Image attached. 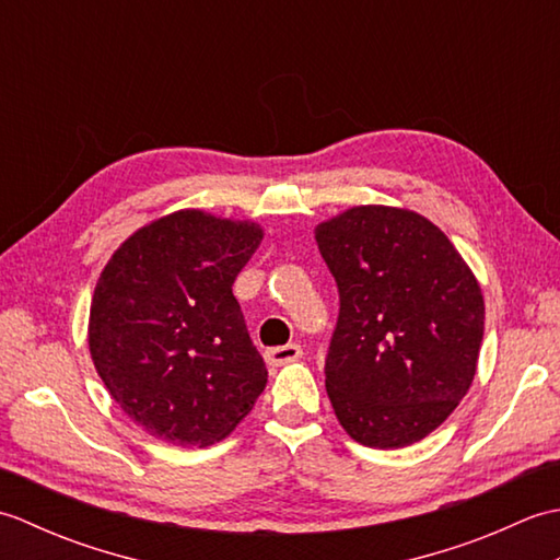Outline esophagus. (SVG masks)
<instances>
[{
  "label": "esophagus",
  "instance_id": "obj_1",
  "mask_svg": "<svg viewBox=\"0 0 560 560\" xmlns=\"http://www.w3.org/2000/svg\"><path fill=\"white\" fill-rule=\"evenodd\" d=\"M301 355H303V349L299 347V343H287V347L267 349V351H265V361H267L269 365H287V363L299 361Z\"/></svg>",
  "mask_w": 560,
  "mask_h": 560
}]
</instances>
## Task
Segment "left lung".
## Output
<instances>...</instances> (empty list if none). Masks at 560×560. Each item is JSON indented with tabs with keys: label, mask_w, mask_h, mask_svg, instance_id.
Masks as SVG:
<instances>
[{
	"label": "left lung",
	"mask_w": 560,
	"mask_h": 560,
	"mask_svg": "<svg viewBox=\"0 0 560 560\" xmlns=\"http://www.w3.org/2000/svg\"><path fill=\"white\" fill-rule=\"evenodd\" d=\"M339 287L325 385L355 443H419L477 375L481 287L435 223L409 209L351 207L315 229Z\"/></svg>",
	"instance_id": "1"
}]
</instances>
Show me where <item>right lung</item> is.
Listing matches in <instances>:
<instances>
[{
    "label": "right lung",
    "mask_w": 560,
    "mask_h": 560,
    "mask_svg": "<svg viewBox=\"0 0 560 560\" xmlns=\"http://www.w3.org/2000/svg\"><path fill=\"white\" fill-rule=\"evenodd\" d=\"M261 235L255 221L180 209L141 225L101 271L93 365L129 419L163 443H219L267 385L231 289Z\"/></svg>",
    "instance_id": "1"
}]
</instances>
